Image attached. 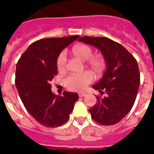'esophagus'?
<instances>
[{
	"label": "esophagus",
	"instance_id": "34e87169",
	"mask_svg": "<svg viewBox=\"0 0 154 154\" xmlns=\"http://www.w3.org/2000/svg\"><path fill=\"white\" fill-rule=\"evenodd\" d=\"M85 95H86L85 92H78V96H79L80 97H85Z\"/></svg>",
	"mask_w": 154,
	"mask_h": 154
}]
</instances>
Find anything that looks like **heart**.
Masks as SVG:
<instances>
[{
    "mask_svg": "<svg viewBox=\"0 0 154 154\" xmlns=\"http://www.w3.org/2000/svg\"><path fill=\"white\" fill-rule=\"evenodd\" d=\"M73 56L80 60L86 62V66L90 68L97 75L103 73L106 68V62L104 57L101 55L93 54L92 48L87 44H77L72 48L71 51ZM57 69L59 72L65 70L66 67V56L62 53L57 58ZM93 79V76L88 71H85L81 73H72L64 80V85L66 88L74 91H81Z\"/></svg>",
    "mask_w": 154,
    "mask_h": 154,
    "instance_id": "obj_1",
    "label": "heart"
}]
</instances>
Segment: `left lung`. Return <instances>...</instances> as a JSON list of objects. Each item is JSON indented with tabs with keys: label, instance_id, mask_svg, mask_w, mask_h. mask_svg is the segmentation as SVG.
Listing matches in <instances>:
<instances>
[{
	"label": "left lung",
	"instance_id": "obj_1",
	"mask_svg": "<svg viewBox=\"0 0 154 154\" xmlns=\"http://www.w3.org/2000/svg\"><path fill=\"white\" fill-rule=\"evenodd\" d=\"M79 42L100 51L106 62V71L92 86L106 97H97V103L89 109L92 118L102 125L116 124L133 107L140 85L138 62L122 45L105 37L83 36Z\"/></svg>",
	"mask_w": 154,
	"mask_h": 154
}]
</instances>
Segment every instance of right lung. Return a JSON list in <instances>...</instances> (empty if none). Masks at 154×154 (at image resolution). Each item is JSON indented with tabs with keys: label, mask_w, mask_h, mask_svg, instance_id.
I'll return each instance as SVG.
<instances>
[{
	"label": "right lung",
	"mask_w": 154,
	"mask_h": 154,
	"mask_svg": "<svg viewBox=\"0 0 154 154\" xmlns=\"http://www.w3.org/2000/svg\"><path fill=\"white\" fill-rule=\"evenodd\" d=\"M79 35L47 38L30 45L16 64V88L23 105L40 124L48 127L62 126L69 118L76 92L56 96L51 92V81L57 75V58L64 48Z\"/></svg>",
	"instance_id": "obj_1"
}]
</instances>
